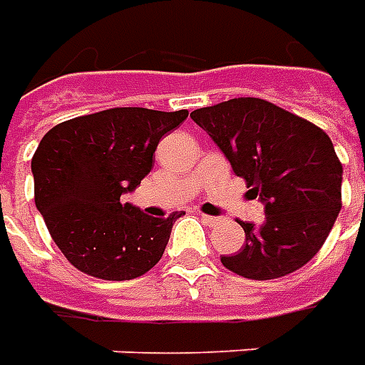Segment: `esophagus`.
I'll list each match as a JSON object with an SVG mask.
<instances>
[{
	"mask_svg": "<svg viewBox=\"0 0 365 365\" xmlns=\"http://www.w3.org/2000/svg\"><path fill=\"white\" fill-rule=\"evenodd\" d=\"M200 217H201V221H203V223H205V225H209V227L217 225L219 221H221L219 217H211V215H205V213H201Z\"/></svg>",
	"mask_w": 365,
	"mask_h": 365,
	"instance_id": "1",
	"label": "esophagus"
}]
</instances>
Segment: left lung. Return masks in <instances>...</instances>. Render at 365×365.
Returning <instances> with one entry per match:
<instances>
[{
	"label": "left lung",
	"mask_w": 365,
	"mask_h": 365,
	"mask_svg": "<svg viewBox=\"0 0 365 365\" xmlns=\"http://www.w3.org/2000/svg\"><path fill=\"white\" fill-rule=\"evenodd\" d=\"M249 191L264 203V223L239 221L245 245L223 267L245 279L298 271L324 245L342 209V162L312 122L262 98H231L191 112Z\"/></svg>",
	"instance_id": "1"
}]
</instances>
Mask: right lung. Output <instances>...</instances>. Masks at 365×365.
I'll use <instances>...</instances> for the list:
<instances>
[{
  "label": "right lung",
  "instance_id": "add662e5",
  "mask_svg": "<svg viewBox=\"0 0 365 365\" xmlns=\"http://www.w3.org/2000/svg\"><path fill=\"white\" fill-rule=\"evenodd\" d=\"M185 118L187 110L124 106L61 122L43 136L31 160L35 205L78 271L130 280L162 259L182 211L150 217L120 197L150 174L162 136Z\"/></svg>",
  "mask_w": 365,
  "mask_h": 365
}]
</instances>
